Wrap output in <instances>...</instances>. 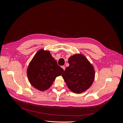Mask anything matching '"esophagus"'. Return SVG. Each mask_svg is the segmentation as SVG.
I'll use <instances>...</instances> for the list:
<instances>
[{
    "label": "esophagus",
    "instance_id": "1",
    "mask_svg": "<svg viewBox=\"0 0 123 123\" xmlns=\"http://www.w3.org/2000/svg\"><path fill=\"white\" fill-rule=\"evenodd\" d=\"M62 69H63L64 70H65V66H62Z\"/></svg>",
    "mask_w": 123,
    "mask_h": 123
}]
</instances>
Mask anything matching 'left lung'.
<instances>
[{
	"label": "left lung",
	"mask_w": 123,
	"mask_h": 123,
	"mask_svg": "<svg viewBox=\"0 0 123 123\" xmlns=\"http://www.w3.org/2000/svg\"><path fill=\"white\" fill-rule=\"evenodd\" d=\"M62 76L69 89L78 94L86 91L91 86L95 79V70L88 60L81 54L71 56Z\"/></svg>",
	"instance_id": "8db88e82"
}]
</instances>
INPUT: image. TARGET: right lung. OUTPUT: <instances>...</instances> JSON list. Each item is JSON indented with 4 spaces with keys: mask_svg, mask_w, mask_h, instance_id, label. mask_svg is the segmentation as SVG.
Returning a JSON list of instances; mask_svg holds the SVG:
<instances>
[{
    "mask_svg": "<svg viewBox=\"0 0 123 123\" xmlns=\"http://www.w3.org/2000/svg\"><path fill=\"white\" fill-rule=\"evenodd\" d=\"M64 70L57 64L49 51L40 49L33 57L27 69L31 85L40 91L48 89Z\"/></svg>",
    "mask_w": 123,
    "mask_h": 123,
    "instance_id": "obj_1",
    "label": "right lung"
}]
</instances>
